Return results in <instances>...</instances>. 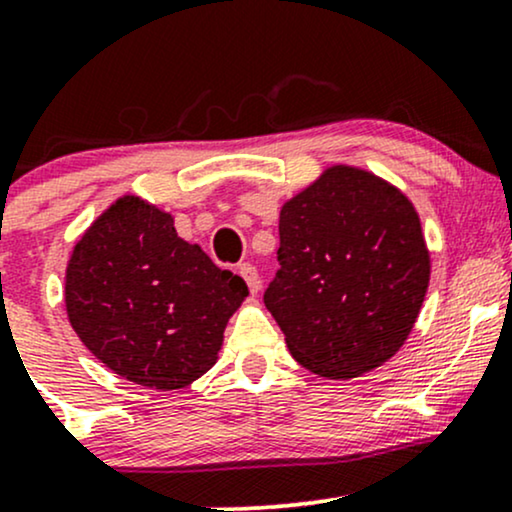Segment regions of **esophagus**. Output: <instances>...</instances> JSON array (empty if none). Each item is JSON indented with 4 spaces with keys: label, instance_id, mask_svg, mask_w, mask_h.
<instances>
[{
    "label": "esophagus",
    "instance_id": "34e87169",
    "mask_svg": "<svg viewBox=\"0 0 512 512\" xmlns=\"http://www.w3.org/2000/svg\"><path fill=\"white\" fill-rule=\"evenodd\" d=\"M238 274L243 276L245 284L250 286V293L255 296V293L260 291V274H257V269L252 267L250 262H243V264H238Z\"/></svg>",
    "mask_w": 512,
    "mask_h": 512
}]
</instances>
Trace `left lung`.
Returning a JSON list of instances; mask_svg holds the SVG:
<instances>
[{"mask_svg":"<svg viewBox=\"0 0 512 512\" xmlns=\"http://www.w3.org/2000/svg\"><path fill=\"white\" fill-rule=\"evenodd\" d=\"M279 240L264 305L303 368L349 380L397 354L431 279L404 192L363 168L332 166L281 207Z\"/></svg>","mask_w":512,"mask_h":512,"instance_id":"1","label":"left lung"}]
</instances>
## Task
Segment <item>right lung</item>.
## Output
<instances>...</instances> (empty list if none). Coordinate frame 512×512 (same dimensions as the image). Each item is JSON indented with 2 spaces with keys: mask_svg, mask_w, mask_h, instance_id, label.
<instances>
[{
  "mask_svg": "<svg viewBox=\"0 0 512 512\" xmlns=\"http://www.w3.org/2000/svg\"><path fill=\"white\" fill-rule=\"evenodd\" d=\"M245 296L238 274L182 240L168 211L134 195L86 228L64 274L67 317L86 349L129 383L163 392L214 366Z\"/></svg>",
  "mask_w": 512,
  "mask_h": 512,
  "instance_id": "add662e5",
  "label": "right lung"
}]
</instances>
